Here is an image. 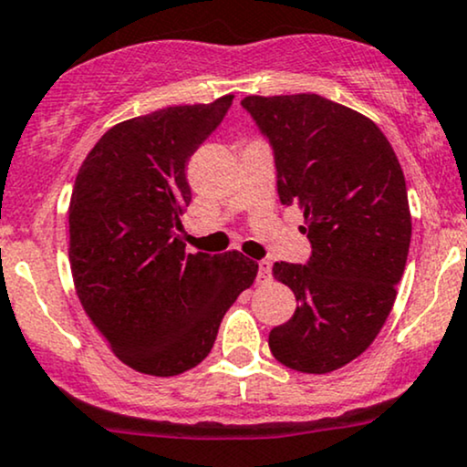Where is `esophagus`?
<instances>
[{"mask_svg":"<svg viewBox=\"0 0 467 467\" xmlns=\"http://www.w3.org/2000/svg\"><path fill=\"white\" fill-rule=\"evenodd\" d=\"M257 282L260 284L271 282V262L268 260L257 262Z\"/></svg>","mask_w":467,"mask_h":467,"instance_id":"34e87169","label":"esophagus"}]
</instances>
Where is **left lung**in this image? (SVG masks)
I'll return each mask as SVG.
<instances>
[{
	"label": "left lung",
	"instance_id": "obj_1",
	"mask_svg": "<svg viewBox=\"0 0 467 467\" xmlns=\"http://www.w3.org/2000/svg\"><path fill=\"white\" fill-rule=\"evenodd\" d=\"M243 107L273 148L277 194L299 205L312 254L275 262L297 310L268 334L282 365L330 374L374 343L407 266V181L391 144L365 115L317 93L246 96Z\"/></svg>",
	"mask_w": 467,
	"mask_h": 467
}]
</instances>
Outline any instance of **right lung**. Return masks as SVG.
<instances>
[{"label":"right lung","mask_w":467,"mask_h":467,"mask_svg":"<svg viewBox=\"0 0 467 467\" xmlns=\"http://www.w3.org/2000/svg\"><path fill=\"white\" fill-rule=\"evenodd\" d=\"M234 96L159 109L115 124L78 170L69 201V265L96 330L124 365L177 376L212 352L224 312L254 284L238 251L185 254L190 157Z\"/></svg>","instance_id":"add662e5"}]
</instances>
